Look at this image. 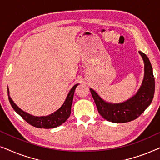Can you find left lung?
Wrapping results in <instances>:
<instances>
[{"instance_id": "obj_1", "label": "left lung", "mask_w": 160, "mask_h": 160, "mask_svg": "<svg viewBox=\"0 0 160 160\" xmlns=\"http://www.w3.org/2000/svg\"><path fill=\"white\" fill-rule=\"evenodd\" d=\"M144 63V76L138 90L128 100L122 102H110L102 99L93 89L90 92L98 112L107 121L125 123L135 120L152 103L155 90V81L149 59L139 51Z\"/></svg>"}]
</instances>
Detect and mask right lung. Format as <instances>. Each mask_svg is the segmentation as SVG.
I'll return each instance as SVG.
<instances>
[{"mask_svg":"<svg viewBox=\"0 0 160 160\" xmlns=\"http://www.w3.org/2000/svg\"><path fill=\"white\" fill-rule=\"evenodd\" d=\"M78 85L76 84L71 89L68 94L66 98H65L64 102L61 106L59 109L56 111L52 113L51 114L47 116H42V117H36L30 114L29 113L25 112L23 110H22L20 108H19L17 106L16 103L13 101V100L11 98L9 95V89L8 88V97L11 106L14 108V110L24 120H25L28 123L31 124L32 126L36 127L38 128H54L57 127H59L61 124H62L66 120L68 119L71 112V106L73 102V95L75 89Z\"/></svg>","mask_w":160,"mask_h":160,"instance_id":"add662e5","label":"right lung"}]
</instances>
